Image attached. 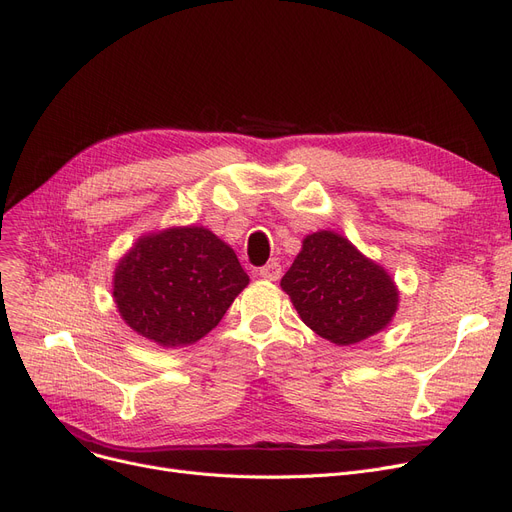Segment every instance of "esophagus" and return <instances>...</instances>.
<instances>
[{
    "instance_id": "34e87169",
    "label": "esophagus",
    "mask_w": 512,
    "mask_h": 512,
    "mask_svg": "<svg viewBox=\"0 0 512 512\" xmlns=\"http://www.w3.org/2000/svg\"><path fill=\"white\" fill-rule=\"evenodd\" d=\"M280 274H282V266H280L278 261H270L268 266L259 268V276H261V278H266V280H278V278H280Z\"/></svg>"
}]
</instances>
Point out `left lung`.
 Instances as JSON below:
<instances>
[{
  "mask_svg": "<svg viewBox=\"0 0 512 512\" xmlns=\"http://www.w3.org/2000/svg\"><path fill=\"white\" fill-rule=\"evenodd\" d=\"M280 287L301 320L337 346L382 331L399 304V291L386 270L333 232H316L304 240Z\"/></svg>",
  "mask_w": 512,
  "mask_h": 512,
  "instance_id": "obj_1",
  "label": "left lung"
}]
</instances>
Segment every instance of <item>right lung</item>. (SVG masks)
<instances>
[{
  "instance_id": "obj_1",
  "label": "right lung",
  "mask_w": 512,
  "mask_h": 512,
  "mask_svg": "<svg viewBox=\"0 0 512 512\" xmlns=\"http://www.w3.org/2000/svg\"><path fill=\"white\" fill-rule=\"evenodd\" d=\"M246 285L230 246L192 225L141 238L116 268L113 297L132 329L175 348L215 329Z\"/></svg>"
}]
</instances>
